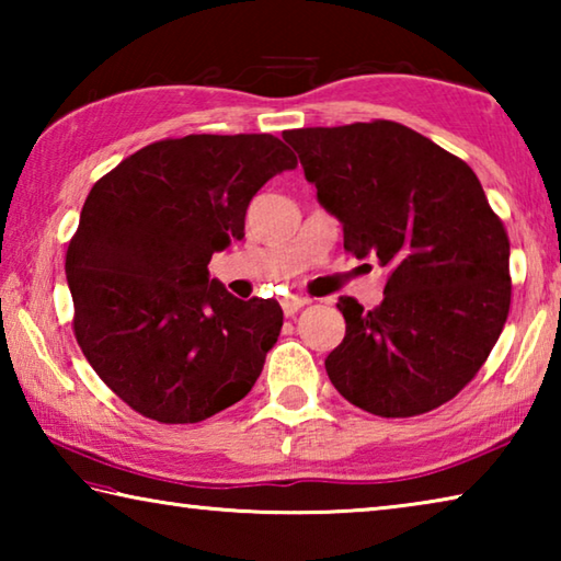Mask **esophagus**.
<instances>
[{
	"instance_id": "obj_1",
	"label": "esophagus",
	"mask_w": 561,
	"mask_h": 561,
	"mask_svg": "<svg viewBox=\"0 0 561 561\" xmlns=\"http://www.w3.org/2000/svg\"><path fill=\"white\" fill-rule=\"evenodd\" d=\"M307 301H309V299H304V297H287V299H282V309H284V314H287V317H294V314H297V311H299Z\"/></svg>"
}]
</instances>
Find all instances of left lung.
Wrapping results in <instances>:
<instances>
[{"label": "left lung", "instance_id": "obj_1", "mask_svg": "<svg viewBox=\"0 0 561 561\" xmlns=\"http://www.w3.org/2000/svg\"><path fill=\"white\" fill-rule=\"evenodd\" d=\"M344 250L388 270L383 301L341 297L346 336L324 366L381 417L450 401L497 344L510 311V240L468 163L393 121L284 130Z\"/></svg>", "mask_w": 561, "mask_h": 561}]
</instances>
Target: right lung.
Listing matches in <instances>:
<instances>
[{"mask_svg": "<svg viewBox=\"0 0 561 561\" xmlns=\"http://www.w3.org/2000/svg\"><path fill=\"white\" fill-rule=\"evenodd\" d=\"M294 168L270 133H203L140 148L91 187L66 250L73 334L133 411L201 423L252 391L282 307L232 297L207 264L242 240L257 190Z\"/></svg>", "mask_w": 561, "mask_h": 561, "instance_id": "add662e5", "label": "right lung"}]
</instances>
